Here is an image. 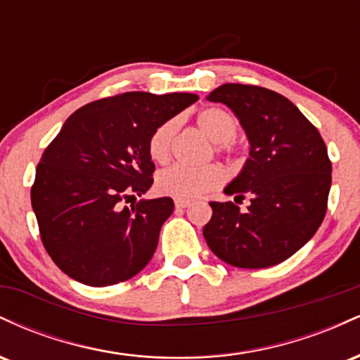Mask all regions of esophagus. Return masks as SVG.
<instances>
[{"mask_svg":"<svg viewBox=\"0 0 360 360\" xmlns=\"http://www.w3.org/2000/svg\"><path fill=\"white\" fill-rule=\"evenodd\" d=\"M174 205H176V208H186V206L191 205V201H189V200H176Z\"/></svg>","mask_w":360,"mask_h":360,"instance_id":"obj_1","label":"esophagus"}]
</instances>
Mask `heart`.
I'll use <instances>...</instances> for the list:
<instances>
[{"label":"heart","instance_id":"1","mask_svg":"<svg viewBox=\"0 0 360 360\" xmlns=\"http://www.w3.org/2000/svg\"><path fill=\"white\" fill-rule=\"evenodd\" d=\"M196 125L214 142V152L229 159L238 155L235 135L238 134V120L229 110L220 106H210L201 110L196 117ZM179 128L177 118H169L160 123L148 137V155L155 162L164 164L171 157L172 142ZM225 181V171L218 164H208L203 167L172 166L157 174L155 186L159 193L172 196L176 200H191L201 194L220 188Z\"/></svg>","mask_w":360,"mask_h":360}]
</instances>
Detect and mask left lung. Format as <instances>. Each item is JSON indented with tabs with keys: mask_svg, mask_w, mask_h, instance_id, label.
I'll return each mask as SVG.
<instances>
[{
	"mask_svg": "<svg viewBox=\"0 0 360 360\" xmlns=\"http://www.w3.org/2000/svg\"><path fill=\"white\" fill-rule=\"evenodd\" d=\"M237 115L250 142L242 172L225 188L233 201H212L203 235L217 257L264 269L291 257L323 221L332 162L320 131L288 98L252 84H223L206 96Z\"/></svg>",
	"mask_w": 360,
	"mask_h": 360,
	"instance_id": "left-lung-1",
	"label": "left lung"
}]
</instances>
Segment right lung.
<instances>
[{"instance_id": "right-lung-1", "label": "right lung", "mask_w": 360, "mask_h": 360, "mask_svg": "<svg viewBox=\"0 0 360 360\" xmlns=\"http://www.w3.org/2000/svg\"><path fill=\"white\" fill-rule=\"evenodd\" d=\"M196 94L130 91L84 105L44 150L32 186L40 238L62 272L88 286L134 278L152 259L171 198L123 201L154 183L148 137Z\"/></svg>"}]
</instances>
